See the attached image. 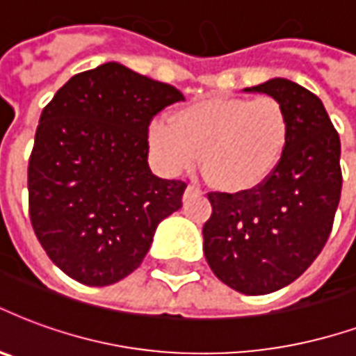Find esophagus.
Masks as SVG:
<instances>
[{"label": "esophagus", "mask_w": 356, "mask_h": 356, "mask_svg": "<svg viewBox=\"0 0 356 356\" xmlns=\"http://www.w3.org/2000/svg\"><path fill=\"white\" fill-rule=\"evenodd\" d=\"M198 191H200L198 186H194V185H188V186H186V192H198Z\"/></svg>", "instance_id": "1"}]
</instances>
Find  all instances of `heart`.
Listing matches in <instances>:
<instances>
[{
  "instance_id": "heart-1",
  "label": "heart",
  "mask_w": 356,
  "mask_h": 356,
  "mask_svg": "<svg viewBox=\"0 0 356 356\" xmlns=\"http://www.w3.org/2000/svg\"><path fill=\"white\" fill-rule=\"evenodd\" d=\"M291 118L272 96L211 97L179 109L171 122L154 120L149 147L168 173L202 168L226 191L260 185L285 154Z\"/></svg>"
}]
</instances>
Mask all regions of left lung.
Returning a JSON list of instances; mask_svg holds the SVG:
<instances>
[{
    "label": "left lung",
    "mask_w": 356,
    "mask_h": 356,
    "mask_svg": "<svg viewBox=\"0 0 356 356\" xmlns=\"http://www.w3.org/2000/svg\"><path fill=\"white\" fill-rule=\"evenodd\" d=\"M285 105L291 134L277 168L249 191L209 192L204 254L225 285L249 296L291 285L330 236L341 196L338 131L313 92L289 79L245 88Z\"/></svg>",
    "instance_id": "8db88e82"
}]
</instances>
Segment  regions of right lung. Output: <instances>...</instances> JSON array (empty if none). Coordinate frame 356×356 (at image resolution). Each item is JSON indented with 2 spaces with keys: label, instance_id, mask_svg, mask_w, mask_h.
<instances>
[{
  "label": "right lung",
  "instance_id": "right-lung-1",
  "mask_svg": "<svg viewBox=\"0 0 356 356\" xmlns=\"http://www.w3.org/2000/svg\"><path fill=\"white\" fill-rule=\"evenodd\" d=\"M185 96L117 62L77 73L39 118L28 165L30 220L49 259L88 286L143 262L186 183L149 168V124Z\"/></svg>",
  "mask_w": 356,
  "mask_h": 356
}]
</instances>
